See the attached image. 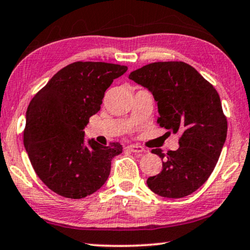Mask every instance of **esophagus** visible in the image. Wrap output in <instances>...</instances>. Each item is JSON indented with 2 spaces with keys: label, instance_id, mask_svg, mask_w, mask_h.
<instances>
[{
  "label": "esophagus",
  "instance_id": "34e87169",
  "mask_svg": "<svg viewBox=\"0 0 250 250\" xmlns=\"http://www.w3.org/2000/svg\"><path fill=\"white\" fill-rule=\"evenodd\" d=\"M126 148H128L130 151L136 152V154H145V152H147L146 149L141 146H138V145H130V146H128Z\"/></svg>",
  "mask_w": 250,
  "mask_h": 250
}]
</instances>
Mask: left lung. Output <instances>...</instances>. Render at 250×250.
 Returning a JSON list of instances; mask_svg holds the SVG:
<instances>
[{
	"label": "left lung",
	"mask_w": 250,
	"mask_h": 250,
	"mask_svg": "<svg viewBox=\"0 0 250 250\" xmlns=\"http://www.w3.org/2000/svg\"><path fill=\"white\" fill-rule=\"evenodd\" d=\"M129 78L152 93L157 124L181 135L177 150H151L164 161L162 172L147 180L148 188L169 199L192 194L213 172L227 138L228 124L217 89L183 62H151Z\"/></svg>",
	"instance_id": "obj_1"
}]
</instances>
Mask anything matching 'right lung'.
Segmentation results:
<instances>
[{
	"instance_id": "obj_1",
	"label": "right lung",
	"mask_w": 250,
	"mask_h": 250,
	"mask_svg": "<svg viewBox=\"0 0 250 250\" xmlns=\"http://www.w3.org/2000/svg\"><path fill=\"white\" fill-rule=\"evenodd\" d=\"M128 67L102 62H76L62 68L33 96L25 114L23 144L44 185L68 199H82L105 183L111 161L122 152L91 139L83 129L101 109L104 93Z\"/></svg>"
}]
</instances>
